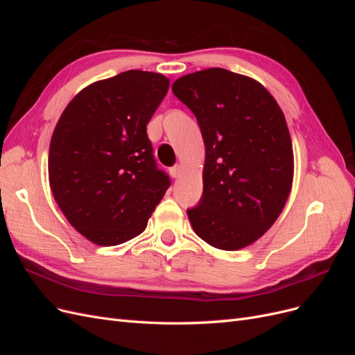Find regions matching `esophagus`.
Returning <instances> with one entry per match:
<instances>
[{
  "label": "esophagus",
  "instance_id": "esophagus-1",
  "mask_svg": "<svg viewBox=\"0 0 355 355\" xmlns=\"http://www.w3.org/2000/svg\"><path fill=\"white\" fill-rule=\"evenodd\" d=\"M170 175L173 176L175 179L180 178V176H182V167H180V166H175V167H171V168H170Z\"/></svg>",
  "mask_w": 355,
  "mask_h": 355
}]
</instances>
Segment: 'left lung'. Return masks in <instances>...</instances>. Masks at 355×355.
Instances as JSON below:
<instances>
[{
	"label": "left lung",
	"instance_id": "1",
	"mask_svg": "<svg viewBox=\"0 0 355 355\" xmlns=\"http://www.w3.org/2000/svg\"><path fill=\"white\" fill-rule=\"evenodd\" d=\"M194 112L206 159L202 197L188 210L192 230L220 250H240L270 230L293 184V146L272 94L222 68L192 72L171 85Z\"/></svg>",
	"mask_w": 355,
	"mask_h": 355
}]
</instances>
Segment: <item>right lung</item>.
Segmentation results:
<instances>
[{
  "mask_svg": "<svg viewBox=\"0 0 355 355\" xmlns=\"http://www.w3.org/2000/svg\"><path fill=\"white\" fill-rule=\"evenodd\" d=\"M168 85L161 73L125 71L87 85L59 118L49 149L50 188L68 222L94 244L142 234L170 187L146 135Z\"/></svg>",
  "mask_w": 355,
  "mask_h": 355,
  "instance_id": "right-lung-1",
  "label": "right lung"
}]
</instances>
